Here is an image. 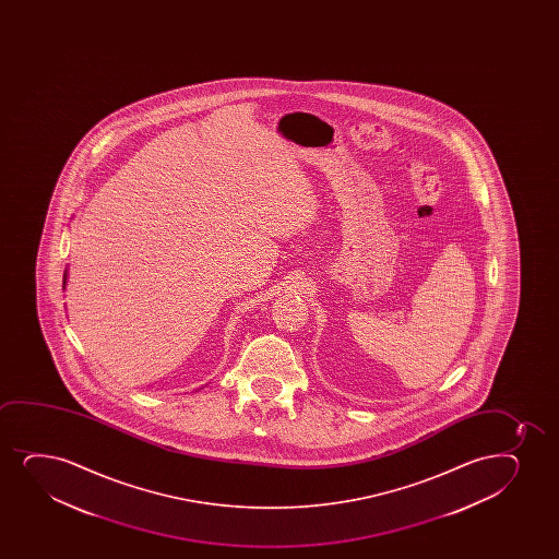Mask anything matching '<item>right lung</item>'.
I'll list each match as a JSON object with an SVG mask.
<instances>
[{
	"mask_svg": "<svg viewBox=\"0 0 559 559\" xmlns=\"http://www.w3.org/2000/svg\"><path fill=\"white\" fill-rule=\"evenodd\" d=\"M64 285H67V270H64V276H63V289Z\"/></svg>",
	"mask_w": 559,
	"mask_h": 559,
	"instance_id": "obj_1",
	"label": "right lung"
}]
</instances>
